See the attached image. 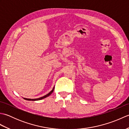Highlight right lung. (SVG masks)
I'll list each match as a JSON object with an SVG mask.
<instances>
[{
    "instance_id": "right-lung-1",
    "label": "right lung",
    "mask_w": 129,
    "mask_h": 129,
    "mask_svg": "<svg viewBox=\"0 0 129 129\" xmlns=\"http://www.w3.org/2000/svg\"><path fill=\"white\" fill-rule=\"evenodd\" d=\"M54 89V87H53V90H52L50 92H49L48 94H46V95H45V96H42V97H41V98H38V99H26V98H24V99H25V100H29V101H37V100H42V99H44V98H46V97L49 96L50 95H51V93L53 92Z\"/></svg>"
}]
</instances>
